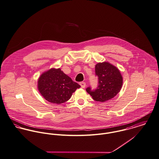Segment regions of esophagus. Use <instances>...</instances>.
Returning <instances> with one entry per match:
<instances>
[{
    "instance_id": "34e87169",
    "label": "esophagus",
    "mask_w": 159,
    "mask_h": 159,
    "mask_svg": "<svg viewBox=\"0 0 159 159\" xmlns=\"http://www.w3.org/2000/svg\"><path fill=\"white\" fill-rule=\"evenodd\" d=\"M80 86H81L82 88H85V87L86 86V84L85 82H81L80 83Z\"/></svg>"
}]
</instances>
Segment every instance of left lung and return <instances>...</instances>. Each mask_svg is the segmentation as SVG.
<instances>
[{"mask_svg": "<svg viewBox=\"0 0 159 159\" xmlns=\"http://www.w3.org/2000/svg\"><path fill=\"white\" fill-rule=\"evenodd\" d=\"M95 75L98 78V86L95 90L86 89L95 101L104 102L116 97L123 84V77L116 66L107 62H99L95 66Z\"/></svg>", "mask_w": 159, "mask_h": 159, "instance_id": "obj_1", "label": "left lung"}]
</instances>
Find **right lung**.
<instances>
[{"label":"right lung","instance_id":"right-lung-1","mask_svg":"<svg viewBox=\"0 0 159 159\" xmlns=\"http://www.w3.org/2000/svg\"><path fill=\"white\" fill-rule=\"evenodd\" d=\"M80 87L60 68H52L43 72L38 81V90L43 98L58 104L68 101L73 93Z\"/></svg>","mask_w":159,"mask_h":159}]
</instances>
